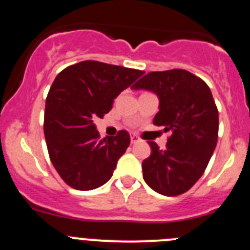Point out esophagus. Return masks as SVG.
Wrapping results in <instances>:
<instances>
[{
  "label": "esophagus",
  "mask_w": 250,
  "mask_h": 250,
  "mask_svg": "<svg viewBox=\"0 0 250 250\" xmlns=\"http://www.w3.org/2000/svg\"><path fill=\"white\" fill-rule=\"evenodd\" d=\"M130 139H131L132 144H135V143L140 141V138H139V136L136 135V134H134V132H132V134H130Z\"/></svg>",
  "instance_id": "obj_1"
}]
</instances>
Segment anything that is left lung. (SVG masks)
<instances>
[{
    "label": "left lung",
    "mask_w": 250,
    "mask_h": 250,
    "mask_svg": "<svg viewBox=\"0 0 250 250\" xmlns=\"http://www.w3.org/2000/svg\"><path fill=\"white\" fill-rule=\"evenodd\" d=\"M132 89L158 95L152 123L170 134L163 150L149 141L151 154L143 161V178L159 194H184L204 174L218 141L219 114L210 89L183 68L149 72Z\"/></svg>",
    "instance_id": "obj_1"
}]
</instances>
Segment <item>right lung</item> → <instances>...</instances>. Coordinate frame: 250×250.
<instances>
[{
  "instance_id": "right-lung-1",
  "label": "right lung",
  "mask_w": 250,
  "mask_h": 250,
  "mask_svg": "<svg viewBox=\"0 0 250 250\" xmlns=\"http://www.w3.org/2000/svg\"><path fill=\"white\" fill-rule=\"evenodd\" d=\"M143 74L87 60L56 76L46 98L43 132L51 163L68 187L92 190L110 180L130 135L120 130L101 139L94 121L103 119L114 99Z\"/></svg>"
}]
</instances>
